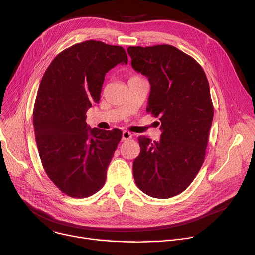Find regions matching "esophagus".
<instances>
[{"label":"esophagus","instance_id":"1","mask_svg":"<svg viewBox=\"0 0 255 255\" xmlns=\"http://www.w3.org/2000/svg\"><path fill=\"white\" fill-rule=\"evenodd\" d=\"M130 138H131V134H130L129 131H127V130L123 131V136H122L123 140H128Z\"/></svg>","mask_w":255,"mask_h":255}]
</instances>
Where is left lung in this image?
<instances>
[{"mask_svg":"<svg viewBox=\"0 0 255 255\" xmlns=\"http://www.w3.org/2000/svg\"><path fill=\"white\" fill-rule=\"evenodd\" d=\"M131 66L151 84L147 112L159 117L158 142L137 137L139 155L132 164L135 184L156 199L184 191L205 161L214 106L207 76L190 55L161 44L129 46Z\"/></svg>","mask_w":255,"mask_h":255,"instance_id":"obj_1","label":"left lung"}]
</instances>
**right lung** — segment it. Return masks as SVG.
Masks as SVG:
<instances>
[{
    "label": "right lung",
    "instance_id": "right-lung-1",
    "mask_svg": "<svg viewBox=\"0 0 255 255\" xmlns=\"http://www.w3.org/2000/svg\"><path fill=\"white\" fill-rule=\"evenodd\" d=\"M128 64L124 47L86 40L55 56L40 82L33 127L45 173L63 193L82 199L102 188L122 139L118 128H90L86 111L99 103L106 73Z\"/></svg>",
    "mask_w": 255,
    "mask_h": 255
}]
</instances>
